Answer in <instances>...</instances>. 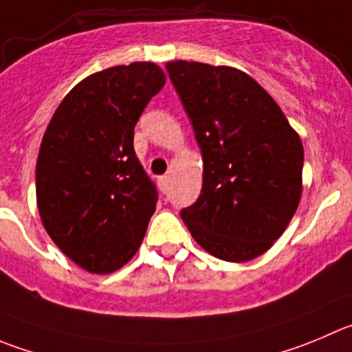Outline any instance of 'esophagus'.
I'll list each match as a JSON object with an SVG mask.
<instances>
[{
  "label": "esophagus",
  "instance_id": "esophagus-1",
  "mask_svg": "<svg viewBox=\"0 0 352 352\" xmlns=\"http://www.w3.org/2000/svg\"><path fill=\"white\" fill-rule=\"evenodd\" d=\"M169 183H170L169 176H160V178H159V188H160V192L166 193L167 190H169Z\"/></svg>",
  "mask_w": 352,
  "mask_h": 352
}]
</instances>
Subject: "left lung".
Instances as JSON below:
<instances>
[{"instance_id": "left-lung-1", "label": "left lung", "mask_w": 352, "mask_h": 352, "mask_svg": "<svg viewBox=\"0 0 352 352\" xmlns=\"http://www.w3.org/2000/svg\"><path fill=\"white\" fill-rule=\"evenodd\" d=\"M166 69L204 157L202 192L182 210L183 221L217 259H254L282 236L299 207L302 142L249 74L186 60Z\"/></svg>"}]
</instances>
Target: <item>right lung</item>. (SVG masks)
<instances>
[{
  "label": "right lung",
  "mask_w": 352,
  "mask_h": 352,
  "mask_svg": "<svg viewBox=\"0 0 352 352\" xmlns=\"http://www.w3.org/2000/svg\"><path fill=\"white\" fill-rule=\"evenodd\" d=\"M164 85L166 74L153 62L91 74L67 93L43 136L36 164L43 226L89 273H112L128 263L155 212V185L133 136Z\"/></svg>",
  "instance_id": "obj_1"
}]
</instances>
